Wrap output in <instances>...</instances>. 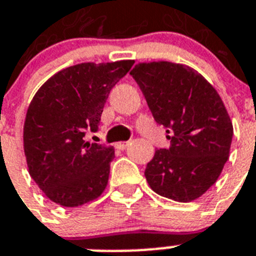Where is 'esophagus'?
I'll return each mask as SVG.
<instances>
[{
	"instance_id": "1",
	"label": "esophagus",
	"mask_w": 256,
	"mask_h": 256,
	"mask_svg": "<svg viewBox=\"0 0 256 256\" xmlns=\"http://www.w3.org/2000/svg\"><path fill=\"white\" fill-rule=\"evenodd\" d=\"M128 143H130V142H118V143H116V148H117V150H124L126 147L128 146Z\"/></svg>"
}]
</instances>
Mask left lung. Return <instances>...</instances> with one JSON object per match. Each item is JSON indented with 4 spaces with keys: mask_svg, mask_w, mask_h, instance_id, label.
I'll return each instance as SVG.
<instances>
[{
    "mask_svg": "<svg viewBox=\"0 0 256 256\" xmlns=\"http://www.w3.org/2000/svg\"><path fill=\"white\" fill-rule=\"evenodd\" d=\"M130 74L171 140L147 163L148 186L178 202L196 200L217 182L229 158L232 124L221 97L184 64L138 63Z\"/></svg>",
    "mask_w": 256,
    "mask_h": 256,
    "instance_id": "left-lung-1",
    "label": "left lung"
}]
</instances>
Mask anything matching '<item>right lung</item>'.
<instances>
[{"label":"right lung","instance_id":"obj_1","mask_svg":"<svg viewBox=\"0 0 256 256\" xmlns=\"http://www.w3.org/2000/svg\"><path fill=\"white\" fill-rule=\"evenodd\" d=\"M134 60L81 63L59 70L35 93L26 113L24 150L28 174L46 196L66 208L96 200L109 180L112 146L89 143L108 96Z\"/></svg>","mask_w":256,"mask_h":256}]
</instances>
